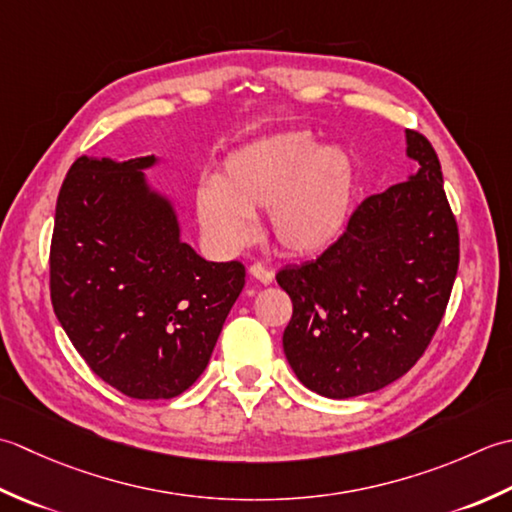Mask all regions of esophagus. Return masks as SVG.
I'll return each instance as SVG.
<instances>
[{
  "mask_svg": "<svg viewBox=\"0 0 512 512\" xmlns=\"http://www.w3.org/2000/svg\"><path fill=\"white\" fill-rule=\"evenodd\" d=\"M247 271H249V276H252L254 280H258L260 285H271V280H274V274H271L269 269H265L263 265H258V263L249 267Z\"/></svg>",
  "mask_w": 512,
  "mask_h": 512,
  "instance_id": "obj_1",
  "label": "esophagus"
}]
</instances>
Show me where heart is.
Here are the masks:
<instances>
[{"label":"heart","instance_id":"obj_1","mask_svg":"<svg viewBox=\"0 0 512 512\" xmlns=\"http://www.w3.org/2000/svg\"><path fill=\"white\" fill-rule=\"evenodd\" d=\"M356 192V163L347 148L307 130L271 134L234 150L196 192L198 225L234 252L252 236V216L267 210V234L280 252L307 258L338 241Z\"/></svg>","mask_w":512,"mask_h":512}]
</instances>
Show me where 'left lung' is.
I'll return each instance as SVG.
<instances>
[{"instance_id": "left-lung-1", "label": "left lung", "mask_w": 512, "mask_h": 512, "mask_svg": "<svg viewBox=\"0 0 512 512\" xmlns=\"http://www.w3.org/2000/svg\"><path fill=\"white\" fill-rule=\"evenodd\" d=\"M406 156L417 172L362 201L320 258L276 276L294 302L283 333L289 367L325 398H356L402 378L448 305L460 236L440 159L413 130Z\"/></svg>"}]
</instances>
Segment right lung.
I'll use <instances>...</instances> for the list:
<instances>
[{
	"label": "right lung",
	"mask_w": 512,
	"mask_h": 512,
	"mask_svg": "<svg viewBox=\"0 0 512 512\" xmlns=\"http://www.w3.org/2000/svg\"><path fill=\"white\" fill-rule=\"evenodd\" d=\"M159 163L79 156L50 245L57 320L88 367L137 400L192 387L245 287L241 263H212L183 243L172 198L145 176Z\"/></svg>",
	"instance_id": "1"
}]
</instances>
